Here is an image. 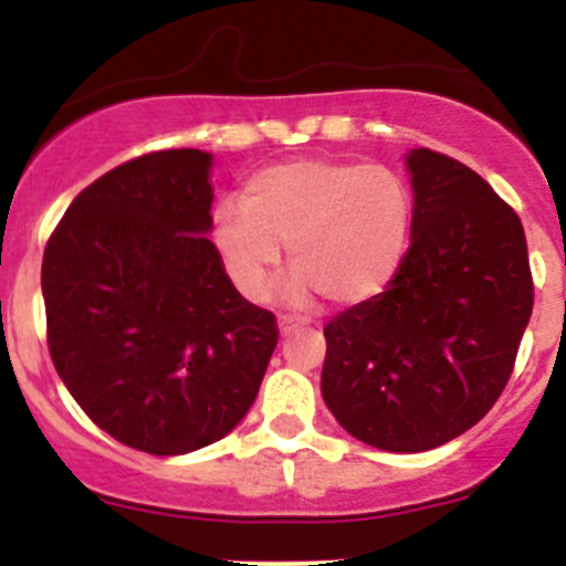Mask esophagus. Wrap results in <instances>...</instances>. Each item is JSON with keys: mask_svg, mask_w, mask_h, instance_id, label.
Masks as SVG:
<instances>
[{"mask_svg": "<svg viewBox=\"0 0 566 566\" xmlns=\"http://www.w3.org/2000/svg\"><path fill=\"white\" fill-rule=\"evenodd\" d=\"M279 334L282 336H287V334H293L295 328H298V319H293V317H279Z\"/></svg>", "mask_w": 566, "mask_h": 566, "instance_id": "esophagus-1", "label": "esophagus"}]
</instances>
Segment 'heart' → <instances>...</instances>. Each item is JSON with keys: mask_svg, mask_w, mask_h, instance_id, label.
I'll return each instance as SVG.
<instances>
[{"mask_svg": "<svg viewBox=\"0 0 566 566\" xmlns=\"http://www.w3.org/2000/svg\"><path fill=\"white\" fill-rule=\"evenodd\" d=\"M410 191L394 169L336 158H293L249 177L243 205L213 210V247L251 301L271 293L290 251L284 298L315 293L350 310L378 298L397 273L410 232Z\"/></svg>", "mask_w": 566, "mask_h": 566, "instance_id": "1", "label": "heart"}]
</instances>
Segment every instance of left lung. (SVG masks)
Instances as JSON below:
<instances>
[{"instance_id":"1","label":"left lung","mask_w":566,"mask_h":566,"mask_svg":"<svg viewBox=\"0 0 566 566\" xmlns=\"http://www.w3.org/2000/svg\"><path fill=\"white\" fill-rule=\"evenodd\" d=\"M410 247L378 298L325 325L319 391L384 452H427L471 430L515 367L534 284L515 210L473 169L416 147Z\"/></svg>"}]
</instances>
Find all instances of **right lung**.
<instances>
[{"label": "right lung", "mask_w": 566, "mask_h": 566, "mask_svg": "<svg viewBox=\"0 0 566 566\" xmlns=\"http://www.w3.org/2000/svg\"><path fill=\"white\" fill-rule=\"evenodd\" d=\"M210 172L205 150L134 158L73 199L43 254L56 375L101 430L158 458L235 430L279 339L208 238Z\"/></svg>", "instance_id": "right-lung-1"}]
</instances>
